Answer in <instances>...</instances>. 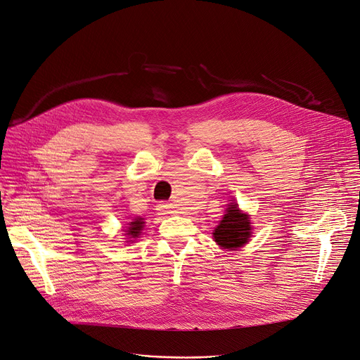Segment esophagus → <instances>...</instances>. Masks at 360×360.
Segmentation results:
<instances>
[{"instance_id": "1", "label": "esophagus", "mask_w": 360, "mask_h": 360, "mask_svg": "<svg viewBox=\"0 0 360 360\" xmlns=\"http://www.w3.org/2000/svg\"><path fill=\"white\" fill-rule=\"evenodd\" d=\"M158 212L160 214V215H167V214H172V208H171V205L169 204H167V202H160V204H158Z\"/></svg>"}]
</instances>
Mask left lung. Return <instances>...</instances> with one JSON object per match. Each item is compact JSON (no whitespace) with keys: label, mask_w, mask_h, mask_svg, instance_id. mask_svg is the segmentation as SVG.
Wrapping results in <instances>:
<instances>
[{"label":"left lung","mask_w":360,"mask_h":360,"mask_svg":"<svg viewBox=\"0 0 360 360\" xmlns=\"http://www.w3.org/2000/svg\"><path fill=\"white\" fill-rule=\"evenodd\" d=\"M251 236L250 219L241 214L237 204H230L221 224L215 228L214 240L218 245L226 250H237L243 247Z\"/></svg>","instance_id":"8db88e82"}]
</instances>
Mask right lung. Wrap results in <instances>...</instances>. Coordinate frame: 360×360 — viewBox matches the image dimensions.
Listing matches in <instances>:
<instances>
[{
	"label": "right lung",
	"mask_w": 360,
	"mask_h": 360,
	"mask_svg": "<svg viewBox=\"0 0 360 360\" xmlns=\"http://www.w3.org/2000/svg\"><path fill=\"white\" fill-rule=\"evenodd\" d=\"M129 225H130V226L127 228L126 236H127L129 238H138V236L141 234L142 228H143V221H142V218H136V221L130 222Z\"/></svg>",
	"instance_id": "right-lung-1"
}]
</instances>
